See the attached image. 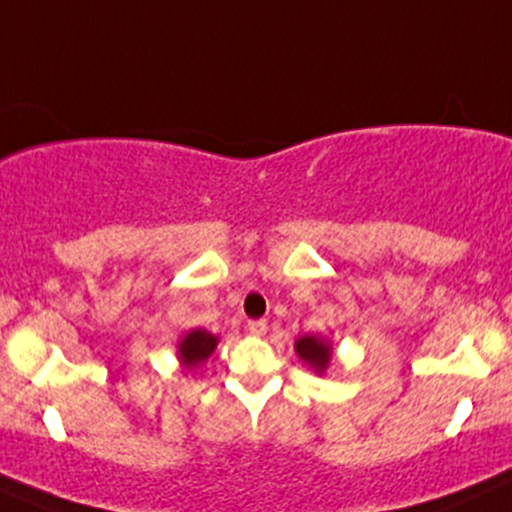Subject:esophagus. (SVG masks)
<instances>
[{"label": "esophagus", "mask_w": 512, "mask_h": 512, "mask_svg": "<svg viewBox=\"0 0 512 512\" xmlns=\"http://www.w3.org/2000/svg\"><path fill=\"white\" fill-rule=\"evenodd\" d=\"M247 329H250V334H255V337H262V334L267 332V322L265 319H252V322H247Z\"/></svg>", "instance_id": "1"}]
</instances>
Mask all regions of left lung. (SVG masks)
Returning a JSON list of instances; mask_svg holds the SVG:
<instances>
[{"label":"left lung","instance_id":"8db88e82","mask_svg":"<svg viewBox=\"0 0 512 512\" xmlns=\"http://www.w3.org/2000/svg\"><path fill=\"white\" fill-rule=\"evenodd\" d=\"M297 354H299V359H304L307 364H312L317 371L327 369L329 359H332V349H329V344H324L322 339H314V337L299 339Z\"/></svg>","mask_w":512,"mask_h":512}]
</instances>
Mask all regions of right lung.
Here are the masks:
<instances>
[{
	"label": "right lung",
	"mask_w": 512,
	"mask_h": 512,
	"mask_svg": "<svg viewBox=\"0 0 512 512\" xmlns=\"http://www.w3.org/2000/svg\"><path fill=\"white\" fill-rule=\"evenodd\" d=\"M215 344H218V337H213V334L205 332V329H195V332H190L188 337L180 342V359H183V364L188 366V369H193V366L203 364V361L213 354Z\"/></svg>",
	"instance_id": "obj_1"
}]
</instances>
